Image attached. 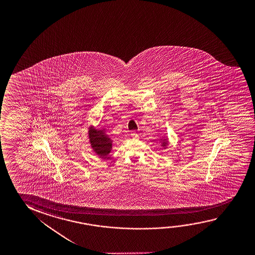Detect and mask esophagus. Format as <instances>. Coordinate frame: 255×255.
Masks as SVG:
<instances>
[{"label":"esophagus","mask_w":255,"mask_h":255,"mask_svg":"<svg viewBox=\"0 0 255 255\" xmlns=\"http://www.w3.org/2000/svg\"><path fill=\"white\" fill-rule=\"evenodd\" d=\"M130 136H131V138H138V135L136 131H131L130 132Z\"/></svg>","instance_id":"1"}]
</instances>
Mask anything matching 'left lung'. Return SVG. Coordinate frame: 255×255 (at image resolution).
I'll use <instances>...</instances> for the list:
<instances>
[{
	"label": "left lung",
	"mask_w": 255,
	"mask_h": 255,
	"mask_svg": "<svg viewBox=\"0 0 255 255\" xmlns=\"http://www.w3.org/2000/svg\"><path fill=\"white\" fill-rule=\"evenodd\" d=\"M160 143H161V146H162L163 148H164V149H166V148H167L168 145H169V138H160Z\"/></svg>",
	"instance_id": "left-lung-1"
}]
</instances>
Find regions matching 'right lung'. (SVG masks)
I'll return each mask as SVG.
<instances>
[{
	"label": "right lung",
	"instance_id": "right-lung-1",
	"mask_svg": "<svg viewBox=\"0 0 255 255\" xmlns=\"http://www.w3.org/2000/svg\"><path fill=\"white\" fill-rule=\"evenodd\" d=\"M88 129V138L92 151L99 158H106L112 151L113 139L109 137L105 129H98L93 126Z\"/></svg>",
	"mask_w": 255,
	"mask_h": 255
}]
</instances>
